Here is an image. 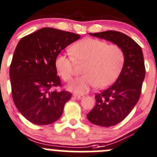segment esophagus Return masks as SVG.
<instances>
[{
    "label": "esophagus",
    "mask_w": 157,
    "mask_h": 157,
    "mask_svg": "<svg viewBox=\"0 0 157 157\" xmlns=\"http://www.w3.org/2000/svg\"><path fill=\"white\" fill-rule=\"evenodd\" d=\"M74 97H75V98H77V100H80V99H82L83 97V95H77V94H74Z\"/></svg>",
    "instance_id": "esophagus-1"
}]
</instances>
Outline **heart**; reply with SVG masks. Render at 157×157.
I'll return each mask as SVG.
<instances>
[{
    "mask_svg": "<svg viewBox=\"0 0 157 157\" xmlns=\"http://www.w3.org/2000/svg\"><path fill=\"white\" fill-rule=\"evenodd\" d=\"M71 55L60 54L55 59L57 72L64 81L72 80L76 63L84 64V74L68 86L77 94H85L91 88L100 89L110 86L118 77L124 67L125 54L117 44L94 38H83L70 48Z\"/></svg>",
    "mask_w": 157,
    "mask_h": 157,
    "instance_id": "1",
    "label": "heart"
}]
</instances>
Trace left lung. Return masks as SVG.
<instances>
[{"label":"left lung","instance_id":"left-lung-1","mask_svg":"<svg viewBox=\"0 0 157 157\" xmlns=\"http://www.w3.org/2000/svg\"><path fill=\"white\" fill-rule=\"evenodd\" d=\"M121 47L125 54L124 67L113 84L95 95L96 105L86 115L92 124L109 127L124 121L139 100L145 78L142 49L130 36L119 31L90 33Z\"/></svg>","mask_w":157,"mask_h":157}]
</instances>
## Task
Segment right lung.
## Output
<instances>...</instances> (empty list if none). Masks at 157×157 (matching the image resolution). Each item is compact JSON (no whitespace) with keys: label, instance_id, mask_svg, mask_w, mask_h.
Returning <instances> with one entry per match:
<instances>
[{"label":"right lung","instance_id":"add662e5","mask_svg":"<svg viewBox=\"0 0 157 157\" xmlns=\"http://www.w3.org/2000/svg\"><path fill=\"white\" fill-rule=\"evenodd\" d=\"M80 37L71 32L44 27L18 42L10 66L12 97L19 112L32 124L48 125L61 117L71 94L52 90L61 86L55 59Z\"/></svg>","mask_w":157,"mask_h":157}]
</instances>
